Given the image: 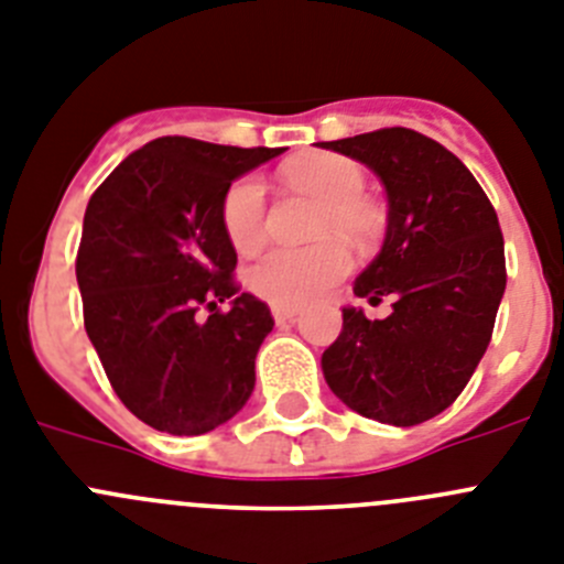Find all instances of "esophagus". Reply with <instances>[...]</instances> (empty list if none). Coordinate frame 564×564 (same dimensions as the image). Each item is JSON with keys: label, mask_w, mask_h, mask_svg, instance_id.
Wrapping results in <instances>:
<instances>
[{"label": "esophagus", "mask_w": 564, "mask_h": 564, "mask_svg": "<svg viewBox=\"0 0 564 564\" xmlns=\"http://www.w3.org/2000/svg\"><path fill=\"white\" fill-rule=\"evenodd\" d=\"M297 308L294 306H272V317H275V323H292V319H297Z\"/></svg>", "instance_id": "1"}]
</instances>
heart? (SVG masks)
I'll use <instances>...</instances> for the list:
<instances>
[{
	"mask_svg": "<svg viewBox=\"0 0 564 564\" xmlns=\"http://www.w3.org/2000/svg\"><path fill=\"white\" fill-rule=\"evenodd\" d=\"M286 180L314 199L326 205L319 216V236L351 241L354 247H368L379 236V213L362 199L365 171L343 154H308L286 165ZM263 182L258 176H241L227 187L221 202V225L238 252L256 250L263 236ZM351 270V256L339 241L306 247V250L263 252L247 272L252 292L275 306H306L328 289L337 286Z\"/></svg>",
	"mask_w": 564,
	"mask_h": 564,
	"instance_id": "b5f03b06",
	"label": "heart"
}]
</instances>
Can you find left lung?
I'll list each match as a JSON object with an SVG mask.
<instances>
[{"instance_id":"1","label":"left lung","mask_w":564,"mask_h":564,"mask_svg":"<svg viewBox=\"0 0 564 564\" xmlns=\"http://www.w3.org/2000/svg\"><path fill=\"white\" fill-rule=\"evenodd\" d=\"M319 145L368 165L384 185V245L354 294L393 297L384 319L343 308L323 377L365 419L413 427L458 399L489 348L506 292L503 232L464 162L419 131L395 126Z\"/></svg>"}]
</instances>
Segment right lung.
Masks as SVG:
<instances>
[{
	"instance_id": "1",
	"label": "right lung",
	"mask_w": 564,
	"mask_h": 564,
	"mask_svg": "<svg viewBox=\"0 0 564 564\" xmlns=\"http://www.w3.org/2000/svg\"><path fill=\"white\" fill-rule=\"evenodd\" d=\"M278 154L160 137L86 205L75 261L86 334L120 402L160 433H210L256 388V354L275 319L232 281L221 202Z\"/></svg>"
}]
</instances>
